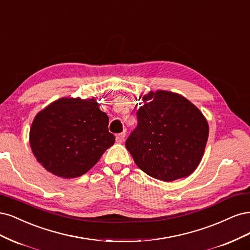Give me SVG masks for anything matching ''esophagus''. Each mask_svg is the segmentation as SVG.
<instances>
[{
	"label": "esophagus",
	"mask_w": 250,
	"mask_h": 250,
	"mask_svg": "<svg viewBox=\"0 0 250 250\" xmlns=\"http://www.w3.org/2000/svg\"><path fill=\"white\" fill-rule=\"evenodd\" d=\"M125 132L117 134L116 135V142L117 143H123L125 141Z\"/></svg>",
	"instance_id": "1"
}]
</instances>
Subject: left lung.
Wrapping results in <instances>:
<instances>
[{"instance_id":"left-lung-1","label":"left lung","mask_w":250,"mask_h":250,"mask_svg":"<svg viewBox=\"0 0 250 250\" xmlns=\"http://www.w3.org/2000/svg\"><path fill=\"white\" fill-rule=\"evenodd\" d=\"M142 102L136 113L138 125L125 141L126 149L136 165L151 178L164 182L186 178L204 156L208 137L207 119L178 93L150 91Z\"/></svg>"}]
</instances>
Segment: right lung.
Wrapping results in <instances>:
<instances>
[{"instance_id":"add662e5","label":"right lung","mask_w":250,"mask_h":250,"mask_svg":"<svg viewBox=\"0 0 250 250\" xmlns=\"http://www.w3.org/2000/svg\"><path fill=\"white\" fill-rule=\"evenodd\" d=\"M99 104L94 98H62L38 112L30 128V146L47 171L78 178L113 146L109 117Z\"/></svg>"}]
</instances>
